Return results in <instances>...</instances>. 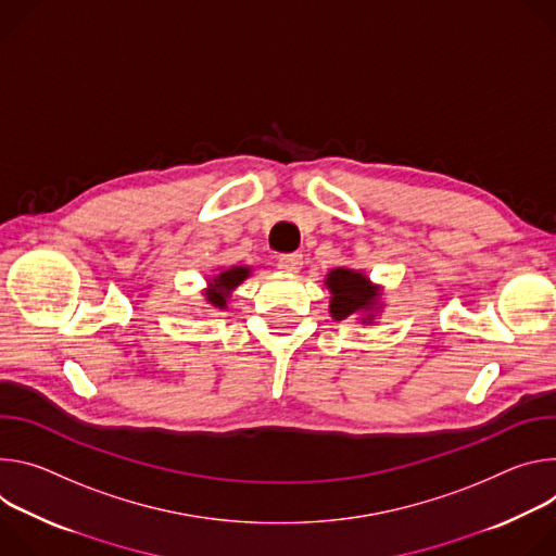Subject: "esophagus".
<instances>
[{"instance_id": "1", "label": "esophagus", "mask_w": 556, "mask_h": 556, "mask_svg": "<svg viewBox=\"0 0 556 556\" xmlns=\"http://www.w3.org/2000/svg\"><path fill=\"white\" fill-rule=\"evenodd\" d=\"M300 267H302V254H282L278 258V269H282L287 274H295V271H300Z\"/></svg>"}]
</instances>
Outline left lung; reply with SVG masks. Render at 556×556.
<instances>
[{
	"label": "left lung",
	"instance_id": "1",
	"mask_svg": "<svg viewBox=\"0 0 556 556\" xmlns=\"http://www.w3.org/2000/svg\"><path fill=\"white\" fill-rule=\"evenodd\" d=\"M327 287L333 293L329 312L336 320H346V318L355 316L357 312L371 309V306L376 304L378 289L368 285V278L357 271L333 269L327 278Z\"/></svg>",
	"mask_w": 556,
	"mask_h": 556
}]
</instances>
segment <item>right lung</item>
Returning a JSON list of instances; mask_svg holds the SVG:
<instances>
[{
  "mask_svg": "<svg viewBox=\"0 0 556 556\" xmlns=\"http://www.w3.org/2000/svg\"><path fill=\"white\" fill-rule=\"evenodd\" d=\"M247 276H250V269H247V267H231V269L218 274V276L214 278V282H210L212 289L205 293V298L210 300V304L218 306V309H225L229 291H231L233 287H238Z\"/></svg>",
  "mask_w": 556,
  "mask_h": 556,
  "instance_id": "add662e5",
  "label": "right lung"
}]
</instances>
